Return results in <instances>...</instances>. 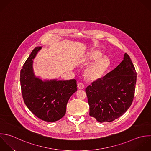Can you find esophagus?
I'll return each mask as SVG.
<instances>
[{"instance_id":"1","label":"esophagus","mask_w":151,"mask_h":151,"mask_svg":"<svg viewBox=\"0 0 151 151\" xmlns=\"http://www.w3.org/2000/svg\"><path fill=\"white\" fill-rule=\"evenodd\" d=\"M78 88L79 89H83L85 88V86H84V84L82 82H80L78 84Z\"/></svg>"}]
</instances>
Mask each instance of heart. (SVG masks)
<instances>
[{"label": "heart", "mask_w": 151, "mask_h": 151, "mask_svg": "<svg viewBox=\"0 0 151 151\" xmlns=\"http://www.w3.org/2000/svg\"><path fill=\"white\" fill-rule=\"evenodd\" d=\"M101 53L95 50L92 52L89 56V59L90 60H95L97 58L95 61L90 64L85 70V76L90 80H96L101 78L106 69H107L109 65V60L105 56H101Z\"/></svg>", "instance_id": "b5f03b06"}]
</instances>
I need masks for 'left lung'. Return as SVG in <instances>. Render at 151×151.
Masks as SVG:
<instances>
[{
  "label": "left lung",
  "instance_id": "1",
  "mask_svg": "<svg viewBox=\"0 0 151 151\" xmlns=\"http://www.w3.org/2000/svg\"><path fill=\"white\" fill-rule=\"evenodd\" d=\"M137 72L129 56L113 70L86 88L89 115L99 122H112L131 106L135 91Z\"/></svg>",
  "mask_w": 151,
  "mask_h": 151
}]
</instances>
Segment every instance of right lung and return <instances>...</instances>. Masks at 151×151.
Wrapping results in <instances>:
<instances>
[{
	"mask_svg": "<svg viewBox=\"0 0 151 151\" xmlns=\"http://www.w3.org/2000/svg\"><path fill=\"white\" fill-rule=\"evenodd\" d=\"M41 49L37 46L32 50L20 70L22 93L26 106L35 116L44 121L55 122L65 116L67 103L77 91L76 81H42L36 77L33 59Z\"/></svg>",
	"mask_w": 151,
	"mask_h": 151,
	"instance_id": "add662e5",
	"label": "right lung"
}]
</instances>
